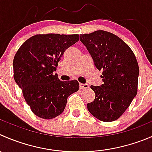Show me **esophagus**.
<instances>
[{"label": "esophagus", "instance_id": "obj_1", "mask_svg": "<svg viewBox=\"0 0 152 152\" xmlns=\"http://www.w3.org/2000/svg\"><path fill=\"white\" fill-rule=\"evenodd\" d=\"M79 88H80L81 90L88 89V88H89V86H88V84H82V83H81L80 85H79Z\"/></svg>", "mask_w": 152, "mask_h": 152}]
</instances>
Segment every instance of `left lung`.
<instances>
[{
	"mask_svg": "<svg viewBox=\"0 0 152 152\" xmlns=\"http://www.w3.org/2000/svg\"><path fill=\"white\" fill-rule=\"evenodd\" d=\"M96 67L102 70L101 86L91 85L95 99L88 103L90 113L103 122L117 120L137 94L139 66L129 45L111 32L96 30L80 35Z\"/></svg>",
	"mask_w": 152,
	"mask_h": 152,
	"instance_id": "left-lung-1",
	"label": "left lung"
}]
</instances>
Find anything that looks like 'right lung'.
Masks as SVG:
<instances>
[{"mask_svg": "<svg viewBox=\"0 0 152 152\" xmlns=\"http://www.w3.org/2000/svg\"><path fill=\"white\" fill-rule=\"evenodd\" d=\"M79 40V35L38 34L28 39L13 59L14 79L32 113L53 119L64 110L67 98L78 91V81L58 79V63L64 51Z\"/></svg>", "mask_w": 152, "mask_h": 152, "instance_id": "add662e5", "label": "right lung"}]
</instances>
